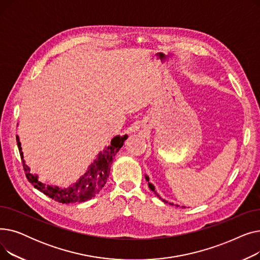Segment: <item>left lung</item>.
<instances>
[{"label":"left lung","instance_id":"8db88e82","mask_svg":"<svg viewBox=\"0 0 260 260\" xmlns=\"http://www.w3.org/2000/svg\"><path fill=\"white\" fill-rule=\"evenodd\" d=\"M145 179H146V181H148V177H147V176H145ZM148 187L151 188V189L153 190V192H155V187H154V185H153L152 183H149V182H148ZM155 194H156V195L159 197V195H158L156 192H155ZM163 201H165V202H168V201H166V200H163ZM170 204H172V206H174L173 203H170ZM176 207H178V206H176Z\"/></svg>","mask_w":260,"mask_h":260}]
</instances>
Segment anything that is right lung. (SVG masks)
<instances>
[{"mask_svg":"<svg viewBox=\"0 0 260 260\" xmlns=\"http://www.w3.org/2000/svg\"><path fill=\"white\" fill-rule=\"evenodd\" d=\"M127 139V135L116 136L112 140L111 145H108L103 152L98 154V157L89 166L86 173L73 185L67 188H60L58 186L45 185L44 183L38 180V176H35L29 173V169L25 165L23 160V168L25 175L28 181L40 192H42L51 199L56 200L60 203H76L84 202L97 195L102 187L105 185L109 172H111V166L113 159L119 149L123 146V143ZM17 141L21 158L23 159V152L21 147V142L17 136Z\"/></svg>","mask_w":260,"mask_h":260,"instance_id":"obj_1","label":"right lung"}]
</instances>
